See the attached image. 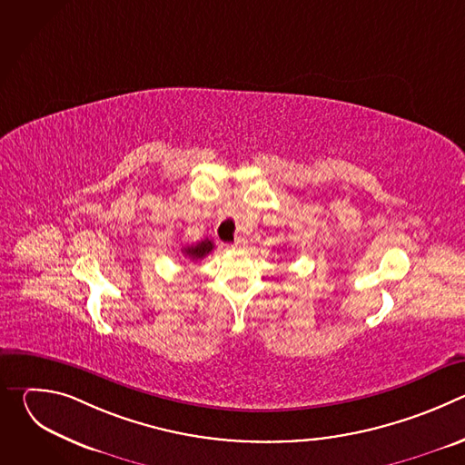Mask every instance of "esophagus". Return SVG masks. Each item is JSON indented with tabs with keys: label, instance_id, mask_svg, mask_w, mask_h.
I'll return each instance as SVG.
<instances>
[{
	"label": "esophagus",
	"instance_id": "34e87169",
	"mask_svg": "<svg viewBox=\"0 0 465 465\" xmlns=\"http://www.w3.org/2000/svg\"><path fill=\"white\" fill-rule=\"evenodd\" d=\"M246 244H248V241H246L244 237H237V239L233 241V244H232V246H233V248H244Z\"/></svg>",
	"mask_w": 465,
	"mask_h": 465
}]
</instances>
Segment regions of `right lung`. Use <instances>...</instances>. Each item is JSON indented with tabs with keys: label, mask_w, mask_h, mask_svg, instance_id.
<instances>
[{
	"label": "right lung",
	"mask_w": 465,
	"mask_h": 465,
	"mask_svg": "<svg viewBox=\"0 0 465 465\" xmlns=\"http://www.w3.org/2000/svg\"><path fill=\"white\" fill-rule=\"evenodd\" d=\"M212 250H213V242L210 239H204V241L196 242V244L185 246L182 252L185 253V257H189L193 261H198V259H204Z\"/></svg>",
	"instance_id": "obj_1"
}]
</instances>
